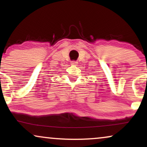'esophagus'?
<instances>
[{
	"label": "esophagus",
	"mask_w": 147,
	"mask_h": 147,
	"mask_svg": "<svg viewBox=\"0 0 147 147\" xmlns=\"http://www.w3.org/2000/svg\"><path fill=\"white\" fill-rule=\"evenodd\" d=\"M78 63V61H71V65H77Z\"/></svg>",
	"instance_id": "1"
}]
</instances>
